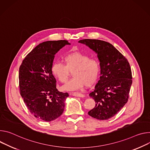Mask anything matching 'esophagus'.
Returning <instances> with one entry per match:
<instances>
[{
    "label": "esophagus",
    "mask_w": 150,
    "mask_h": 150,
    "mask_svg": "<svg viewBox=\"0 0 150 150\" xmlns=\"http://www.w3.org/2000/svg\"><path fill=\"white\" fill-rule=\"evenodd\" d=\"M72 95L74 96H77V97H84V95L82 94L81 93H79V92H73L72 93Z\"/></svg>",
    "instance_id": "1"
}]
</instances>
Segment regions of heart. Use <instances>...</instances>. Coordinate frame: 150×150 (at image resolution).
Listing matches in <instances>:
<instances>
[{"mask_svg": "<svg viewBox=\"0 0 150 150\" xmlns=\"http://www.w3.org/2000/svg\"><path fill=\"white\" fill-rule=\"evenodd\" d=\"M65 65L58 62L51 67L53 75L61 83L67 81L70 71L73 78L63 87L65 91H77L94 85L99 76L100 67L98 62L79 51H72L63 58Z\"/></svg>", "mask_w": 150, "mask_h": 150, "instance_id": "heart-1", "label": "heart"}]
</instances>
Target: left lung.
Returning a JSON list of instances; mask_svg holds the SVG:
<instances>
[{
    "instance_id": "8db88e82",
    "label": "left lung",
    "mask_w": 150,
    "mask_h": 150,
    "mask_svg": "<svg viewBox=\"0 0 150 150\" xmlns=\"http://www.w3.org/2000/svg\"><path fill=\"white\" fill-rule=\"evenodd\" d=\"M97 54L101 69L100 79L89 93L96 103L88 112L91 117L107 120L126 104L132 83L130 67L127 59L108 42L96 39L79 41Z\"/></svg>"
}]
</instances>
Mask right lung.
I'll use <instances>...</instances> for the list:
<instances>
[{
    "mask_svg": "<svg viewBox=\"0 0 150 150\" xmlns=\"http://www.w3.org/2000/svg\"><path fill=\"white\" fill-rule=\"evenodd\" d=\"M67 45V40L40 43L25 57L19 69L21 96L35 117L45 121L55 120L62 114L68 93L57 89L51 71L55 55Z\"/></svg>",
    "mask_w": 150,
    "mask_h": 150,
    "instance_id": "add662e5",
    "label": "right lung"
}]
</instances>
